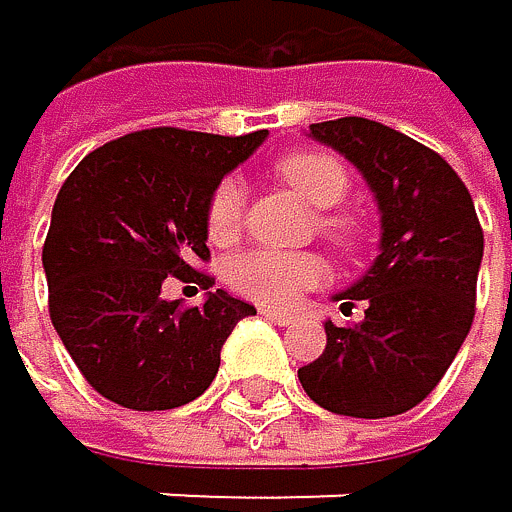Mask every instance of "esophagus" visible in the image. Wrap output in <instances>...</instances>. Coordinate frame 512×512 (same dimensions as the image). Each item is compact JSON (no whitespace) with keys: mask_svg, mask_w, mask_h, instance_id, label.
<instances>
[{"mask_svg":"<svg viewBox=\"0 0 512 512\" xmlns=\"http://www.w3.org/2000/svg\"><path fill=\"white\" fill-rule=\"evenodd\" d=\"M261 316H267V319H273V322H279V325L294 322V313H288V310H276V307H261Z\"/></svg>","mask_w":512,"mask_h":512,"instance_id":"34e87169","label":"esophagus"}]
</instances>
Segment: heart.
I'll return each mask as SVG.
<instances>
[{
  "mask_svg": "<svg viewBox=\"0 0 512 512\" xmlns=\"http://www.w3.org/2000/svg\"><path fill=\"white\" fill-rule=\"evenodd\" d=\"M279 178L307 199L316 214V230L334 248L353 251L362 242V221L353 211L331 208L338 205L350 190V171L341 159L319 150H294L273 162ZM245 214V184L236 174H227L205 202V233L211 242L227 245L242 230ZM325 261L313 251H276V248H248L227 264V282L248 301L264 307H288L301 298L304 291L325 282Z\"/></svg>",
  "mask_w": 512,
  "mask_h": 512,
  "instance_id": "heart-1",
  "label": "heart"
}]
</instances>
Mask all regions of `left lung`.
<instances>
[{"label": "left lung", "mask_w": 512, "mask_h": 512, "mask_svg": "<svg viewBox=\"0 0 512 512\" xmlns=\"http://www.w3.org/2000/svg\"><path fill=\"white\" fill-rule=\"evenodd\" d=\"M347 156L381 208V254L338 294L356 325L325 322V350L298 368L304 393L350 418H393L424 402L455 362L476 313L482 227L464 181L408 134L344 116L310 125Z\"/></svg>", "instance_id": "1"}]
</instances>
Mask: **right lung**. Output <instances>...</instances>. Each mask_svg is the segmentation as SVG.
<instances>
[{
	"mask_svg": "<svg viewBox=\"0 0 512 512\" xmlns=\"http://www.w3.org/2000/svg\"><path fill=\"white\" fill-rule=\"evenodd\" d=\"M264 131L239 137L147 128L91 150L54 199L42 245L51 325L82 378L131 411L193 402L221 368V347L254 307L224 288L205 304L168 301V279L202 288L205 202Z\"/></svg>",
	"mask_w": 512,
	"mask_h": 512,
	"instance_id": "obj_1",
	"label": "right lung"
}]
</instances>
